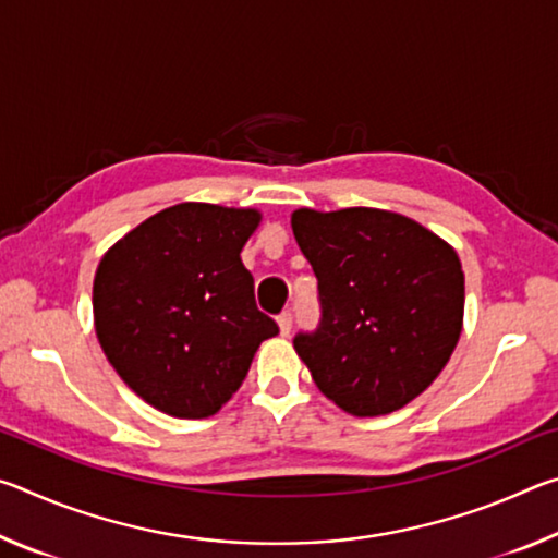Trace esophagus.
<instances>
[{"label":"esophagus","instance_id":"1","mask_svg":"<svg viewBox=\"0 0 558 558\" xmlns=\"http://www.w3.org/2000/svg\"><path fill=\"white\" fill-rule=\"evenodd\" d=\"M278 329H280L282 337H288L292 332V315L290 313H282L278 317Z\"/></svg>","mask_w":558,"mask_h":558}]
</instances>
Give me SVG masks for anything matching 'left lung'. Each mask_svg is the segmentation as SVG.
Listing matches in <instances>:
<instances>
[{
  "mask_svg": "<svg viewBox=\"0 0 558 558\" xmlns=\"http://www.w3.org/2000/svg\"><path fill=\"white\" fill-rule=\"evenodd\" d=\"M323 319L295 352L329 401L359 415L403 409L436 381L462 332L456 248L409 216L352 206L290 216Z\"/></svg>",
  "mask_w": 558,
  "mask_h": 558,
  "instance_id": "1",
  "label": "left lung"
}]
</instances>
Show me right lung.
<instances>
[{
	"instance_id": "1",
	"label": "right lung",
	"mask_w": 558,
	"mask_h": 558,
	"mask_svg": "<svg viewBox=\"0 0 558 558\" xmlns=\"http://www.w3.org/2000/svg\"><path fill=\"white\" fill-rule=\"evenodd\" d=\"M258 209L184 202L110 245L93 280V319L112 369L174 418H209L239 391L278 325L253 298L241 251Z\"/></svg>"
}]
</instances>
